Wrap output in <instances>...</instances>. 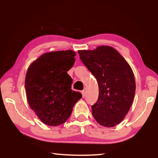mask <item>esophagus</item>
Wrapping results in <instances>:
<instances>
[{
	"mask_svg": "<svg viewBox=\"0 0 158 158\" xmlns=\"http://www.w3.org/2000/svg\"><path fill=\"white\" fill-rule=\"evenodd\" d=\"M85 95V90L84 89V90H82V95H83V97H84Z\"/></svg>",
	"mask_w": 158,
	"mask_h": 158,
	"instance_id": "34e87169",
	"label": "esophagus"
}]
</instances>
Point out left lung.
<instances>
[{"label":"left lung","mask_w":158,"mask_h":158,"mask_svg":"<svg viewBox=\"0 0 158 158\" xmlns=\"http://www.w3.org/2000/svg\"><path fill=\"white\" fill-rule=\"evenodd\" d=\"M80 59L97 79L99 97L92 115L104 127L119 124L129 111L135 97V79L132 68L110 46L78 51Z\"/></svg>","instance_id":"8db88e82"}]
</instances>
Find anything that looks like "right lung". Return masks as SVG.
I'll list each match as a JSON object with an SVG mask.
<instances>
[{
    "mask_svg": "<svg viewBox=\"0 0 158 158\" xmlns=\"http://www.w3.org/2000/svg\"><path fill=\"white\" fill-rule=\"evenodd\" d=\"M76 53L73 50L45 53L31 64L25 79L29 106L38 118L49 126L65 123L82 95L71 89L68 74Z\"/></svg>",
    "mask_w": 158,
    "mask_h": 158,
    "instance_id": "obj_1",
    "label": "right lung"
}]
</instances>
